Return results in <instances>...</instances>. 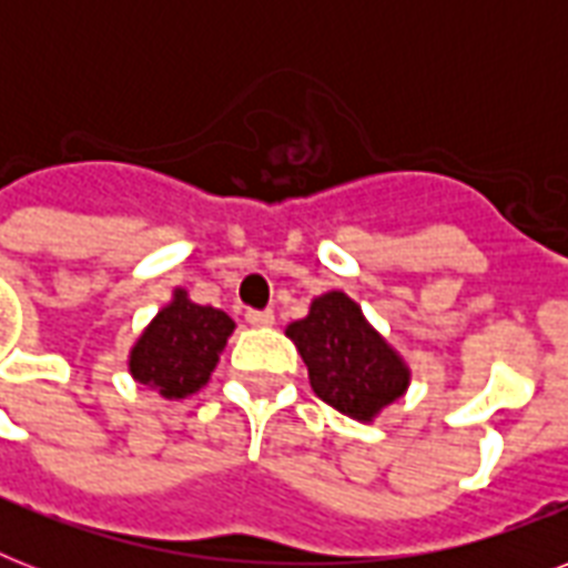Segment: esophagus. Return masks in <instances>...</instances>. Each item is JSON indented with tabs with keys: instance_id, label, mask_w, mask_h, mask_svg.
I'll return each mask as SVG.
<instances>
[{
	"instance_id": "1",
	"label": "esophagus",
	"mask_w": 568,
	"mask_h": 568,
	"mask_svg": "<svg viewBox=\"0 0 568 568\" xmlns=\"http://www.w3.org/2000/svg\"><path fill=\"white\" fill-rule=\"evenodd\" d=\"M244 318H247L250 327H271V324H274V312H271V310H250Z\"/></svg>"
}]
</instances>
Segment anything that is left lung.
<instances>
[{
  "label": "left lung",
  "mask_w": 568,
  "mask_h": 568,
  "mask_svg": "<svg viewBox=\"0 0 568 568\" xmlns=\"http://www.w3.org/2000/svg\"><path fill=\"white\" fill-rule=\"evenodd\" d=\"M310 368L312 392L356 422H374L406 395L409 365L363 315L345 292L315 297L310 315L285 327Z\"/></svg>",
  "instance_id": "left-lung-1"
}]
</instances>
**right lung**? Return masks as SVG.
Segmentation results:
<instances>
[{
    "label": "right lung",
    "mask_w": 568,
    "mask_h": 568,
    "mask_svg": "<svg viewBox=\"0 0 568 568\" xmlns=\"http://www.w3.org/2000/svg\"><path fill=\"white\" fill-rule=\"evenodd\" d=\"M235 321L223 310L200 306L176 288L129 351V374L168 400H180L209 383Z\"/></svg>",
    "instance_id": "add662e5"
}]
</instances>
